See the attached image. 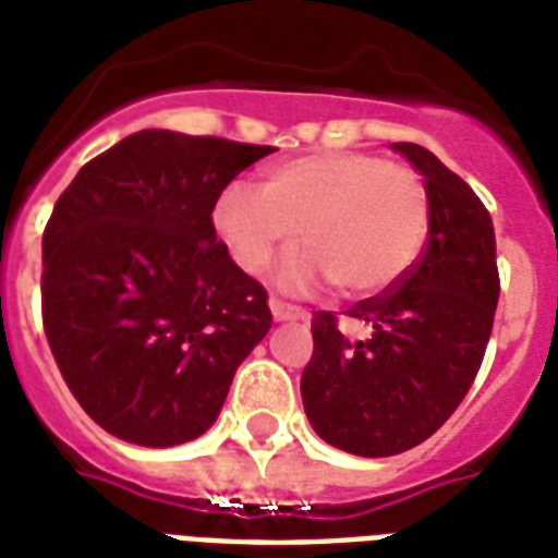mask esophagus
Wrapping results in <instances>:
<instances>
[{
  "instance_id": "obj_1",
  "label": "esophagus",
  "mask_w": 558,
  "mask_h": 558,
  "mask_svg": "<svg viewBox=\"0 0 558 558\" xmlns=\"http://www.w3.org/2000/svg\"><path fill=\"white\" fill-rule=\"evenodd\" d=\"M269 307H271V316L278 318V322H292V318H307L310 316L304 307H298V304H289V301H280V298H271Z\"/></svg>"
}]
</instances>
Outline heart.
Listing matches in <instances>:
<instances>
[{"instance_id":"obj_1","label":"heart","mask_w":558,"mask_h":558,"mask_svg":"<svg viewBox=\"0 0 558 558\" xmlns=\"http://www.w3.org/2000/svg\"><path fill=\"white\" fill-rule=\"evenodd\" d=\"M213 222L251 275L301 233L310 251L283 269L287 287L330 278L342 295H374L418 260L430 193L410 166L363 151H322L269 169L263 190L231 184Z\"/></svg>"}]
</instances>
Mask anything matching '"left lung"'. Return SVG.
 I'll list each match as a JSON object with an SVG mask.
<instances>
[{"label":"left lung","mask_w":558,"mask_h":558,"mask_svg":"<svg viewBox=\"0 0 558 558\" xmlns=\"http://www.w3.org/2000/svg\"><path fill=\"white\" fill-rule=\"evenodd\" d=\"M424 175L430 231L401 280L342 316H313L301 398L313 430L356 457H395L430 439L477 377L500 275L486 204L439 157L392 143Z\"/></svg>","instance_id":"obj_1"}]
</instances>
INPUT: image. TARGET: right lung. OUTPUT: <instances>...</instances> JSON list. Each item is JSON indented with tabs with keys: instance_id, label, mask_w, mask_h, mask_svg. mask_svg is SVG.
I'll return each mask as SVG.
<instances>
[{
	"instance_id": "add662e5",
	"label": "right lung",
	"mask_w": 558,
	"mask_h": 558,
	"mask_svg": "<svg viewBox=\"0 0 558 558\" xmlns=\"http://www.w3.org/2000/svg\"><path fill=\"white\" fill-rule=\"evenodd\" d=\"M271 151L137 131L81 166L54 202L43 330L81 410L110 436L143 448L202 436L269 333V295L216 240L213 207Z\"/></svg>"
}]
</instances>
